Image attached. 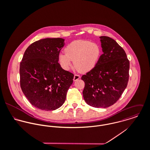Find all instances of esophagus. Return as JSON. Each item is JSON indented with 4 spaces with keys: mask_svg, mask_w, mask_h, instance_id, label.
Here are the masks:
<instances>
[{
    "mask_svg": "<svg viewBox=\"0 0 150 150\" xmlns=\"http://www.w3.org/2000/svg\"><path fill=\"white\" fill-rule=\"evenodd\" d=\"M80 78V76L79 75V74H74L73 80H74V81H76V80H79Z\"/></svg>",
    "mask_w": 150,
    "mask_h": 150,
    "instance_id": "esophagus-1",
    "label": "esophagus"
}]
</instances>
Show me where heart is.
<instances>
[{
  "label": "heart",
  "instance_id": "1",
  "mask_svg": "<svg viewBox=\"0 0 150 150\" xmlns=\"http://www.w3.org/2000/svg\"><path fill=\"white\" fill-rule=\"evenodd\" d=\"M101 48L98 43L77 40L69 43L66 47L65 53L59 55L61 67L68 70L72 65L81 72H86L92 69L99 61Z\"/></svg>",
  "mask_w": 150,
  "mask_h": 150
}]
</instances>
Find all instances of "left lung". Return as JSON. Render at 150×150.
Returning a JSON list of instances; mask_svg holds the SVG:
<instances>
[{
	"label": "left lung",
	"instance_id": "left-lung-1",
	"mask_svg": "<svg viewBox=\"0 0 150 150\" xmlns=\"http://www.w3.org/2000/svg\"><path fill=\"white\" fill-rule=\"evenodd\" d=\"M103 53L95 66L81 77L83 97L96 108H106L120 99L129 80V61L124 50L114 39L101 36Z\"/></svg>",
	"mask_w": 150,
	"mask_h": 150
}]
</instances>
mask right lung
I'll return each instance as SVG.
<instances>
[{
    "instance_id": "obj_1",
    "label": "right lung",
    "mask_w": 150,
    "mask_h": 150,
    "mask_svg": "<svg viewBox=\"0 0 150 150\" xmlns=\"http://www.w3.org/2000/svg\"><path fill=\"white\" fill-rule=\"evenodd\" d=\"M64 44L61 38L44 39L31 44L24 52L20 66V86L29 102L39 109L61 107L73 82L74 74L58 62Z\"/></svg>"
}]
</instances>
